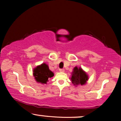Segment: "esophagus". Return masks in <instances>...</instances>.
<instances>
[{"instance_id": "esophagus-1", "label": "esophagus", "mask_w": 121, "mask_h": 121, "mask_svg": "<svg viewBox=\"0 0 121 121\" xmlns=\"http://www.w3.org/2000/svg\"><path fill=\"white\" fill-rule=\"evenodd\" d=\"M59 72H64V69H59Z\"/></svg>"}]
</instances>
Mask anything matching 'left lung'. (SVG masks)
<instances>
[{"mask_svg": "<svg viewBox=\"0 0 121 121\" xmlns=\"http://www.w3.org/2000/svg\"><path fill=\"white\" fill-rule=\"evenodd\" d=\"M70 79L73 85L76 86L79 85H82L88 80V75L80 67H75L73 70Z\"/></svg>", "mask_w": 121, "mask_h": 121, "instance_id": "8db88e82", "label": "left lung"}]
</instances>
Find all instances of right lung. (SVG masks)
<instances>
[{
	"label": "right lung",
	"instance_id": "add662e5",
	"mask_svg": "<svg viewBox=\"0 0 121 121\" xmlns=\"http://www.w3.org/2000/svg\"><path fill=\"white\" fill-rule=\"evenodd\" d=\"M33 72L36 82L41 84H47L48 79L54 76L53 73L49 70L48 66L46 63L38 65L34 69Z\"/></svg>",
	"mask_w": 121,
	"mask_h": 121
}]
</instances>
